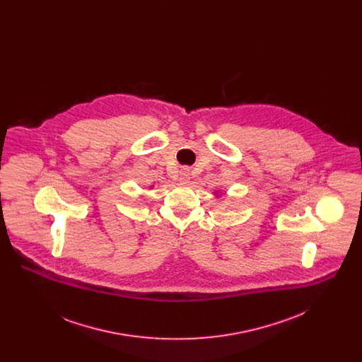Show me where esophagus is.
Wrapping results in <instances>:
<instances>
[{"instance_id": "esophagus-1", "label": "esophagus", "mask_w": 362, "mask_h": 362, "mask_svg": "<svg viewBox=\"0 0 362 362\" xmlns=\"http://www.w3.org/2000/svg\"><path fill=\"white\" fill-rule=\"evenodd\" d=\"M179 180H180V182H187V180H189V173H187V171H182Z\"/></svg>"}]
</instances>
